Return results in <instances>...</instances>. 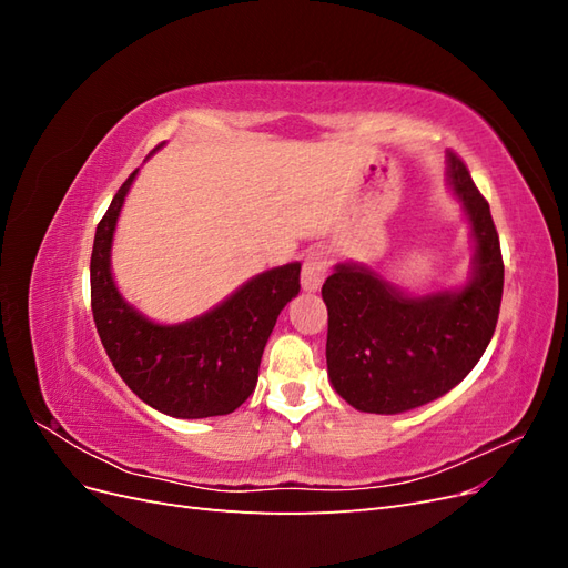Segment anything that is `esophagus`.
Returning <instances> with one entry per match:
<instances>
[{"instance_id":"1","label":"esophagus","mask_w":568,"mask_h":568,"mask_svg":"<svg viewBox=\"0 0 568 568\" xmlns=\"http://www.w3.org/2000/svg\"><path fill=\"white\" fill-rule=\"evenodd\" d=\"M326 270H329V261H326V253L315 248L305 255L303 272H301V286L307 294H315V291L322 288L326 280Z\"/></svg>"}]
</instances>
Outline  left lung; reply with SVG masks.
<instances>
[{"mask_svg":"<svg viewBox=\"0 0 568 568\" xmlns=\"http://www.w3.org/2000/svg\"><path fill=\"white\" fill-rule=\"evenodd\" d=\"M445 163L474 244L467 282L417 294L346 261L322 286L326 372L332 388L359 412L400 415L440 398L476 367L493 338L505 284L500 239L467 165L450 151Z\"/></svg>","mask_w":568,"mask_h":568,"instance_id":"obj_1","label":"left lung"}]
</instances>
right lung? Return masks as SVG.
<instances>
[{
	"label": "right lung",
	"mask_w": 568,
	"mask_h": 568,
	"mask_svg": "<svg viewBox=\"0 0 568 568\" xmlns=\"http://www.w3.org/2000/svg\"><path fill=\"white\" fill-rule=\"evenodd\" d=\"M136 173L118 189L94 234L90 282L99 338L120 379L149 407L175 419L230 415L255 390L265 343L301 291V263L255 274L199 317L149 320L120 294L111 267L118 217Z\"/></svg>",
	"instance_id": "1"
}]
</instances>
